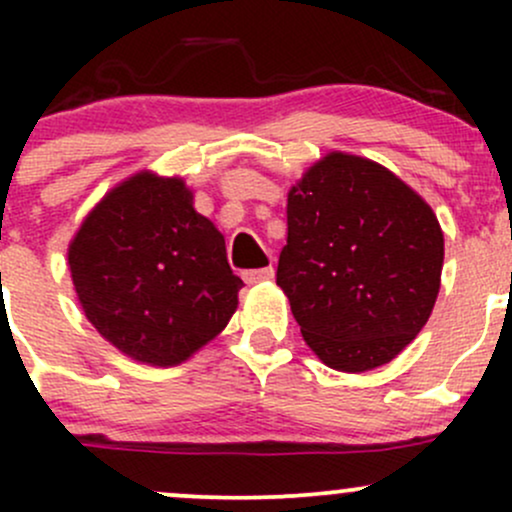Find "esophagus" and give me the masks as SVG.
I'll return each instance as SVG.
<instances>
[{
	"mask_svg": "<svg viewBox=\"0 0 512 512\" xmlns=\"http://www.w3.org/2000/svg\"><path fill=\"white\" fill-rule=\"evenodd\" d=\"M243 279H245V284H260V281H269V279H274V267L269 264V267H262V269H245Z\"/></svg>",
	"mask_w": 512,
	"mask_h": 512,
	"instance_id": "1",
	"label": "esophagus"
}]
</instances>
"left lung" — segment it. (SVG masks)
<instances>
[{
	"label": "left lung",
	"instance_id": "1",
	"mask_svg": "<svg viewBox=\"0 0 512 512\" xmlns=\"http://www.w3.org/2000/svg\"><path fill=\"white\" fill-rule=\"evenodd\" d=\"M276 284L322 363L363 373L426 325L440 289L436 214L390 170L330 154L291 187Z\"/></svg>",
	"mask_w": 512,
	"mask_h": 512
}]
</instances>
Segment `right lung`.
Instances as JSON below:
<instances>
[{
    "label": "right lung",
    "mask_w": 512,
    "mask_h": 512,
    "mask_svg": "<svg viewBox=\"0 0 512 512\" xmlns=\"http://www.w3.org/2000/svg\"><path fill=\"white\" fill-rule=\"evenodd\" d=\"M81 308L122 354L175 366L236 313L240 276L180 178L139 173L88 214L69 245Z\"/></svg>",
    "instance_id": "add662e5"
}]
</instances>
